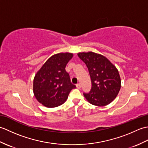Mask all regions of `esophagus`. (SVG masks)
Segmentation results:
<instances>
[{
    "mask_svg": "<svg viewBox=\"0 0 148 148\" xmlns=\"http://www.w3.org/2000/svg\"><path fill=\"white\" fill-rule=\"evenodd\" d=\"M76 87H77V89H80V88H81V84H80L79 83L77 84H76Z\"/></svg>",
    "mask_w": 148,
    "mask_h": 148,
    "instance_id": "obj_1",
    "label": "esophagus"
}]
</instances>
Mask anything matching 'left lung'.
<instances>
[{
  "instance_id": "left-lung-1",
  "label": "left lung",
  "mask_w": 148,
  "mask_h": 148,
  "mask_svg": "<svg viewBox=\"0 0 148 148\" xmlns=\"http://www.w3.org/2000/svg\"><path fill=\"white\" fill-rule=\"evenodd\" d=\"M85 63L92 80V89L83 93L91 104L105 106L115 99L121 88L118 69L106 56L92 51L77 53Z\"/></svg>"
}]
</instances>
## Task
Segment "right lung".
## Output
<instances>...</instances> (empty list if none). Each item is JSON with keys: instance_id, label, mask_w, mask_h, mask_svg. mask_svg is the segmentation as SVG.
<instances>
[{"instance_id": "add662e5", "label": "right lung", "mask_w": 148, "mask_h": 148, "mask_svg": "<svg viewBox=\"0 0 148 148\" xmlns=\"http://www.w3.org/2000/svg\"><path fill=\"white\" fill-rule=\"evenodd\" d=\"M71 53H60L49 58L37 71L34 79L33 92L37 101L52 108L63 104L76 86L71 82L65 71Z\"/></svg>"}]
</instances>
